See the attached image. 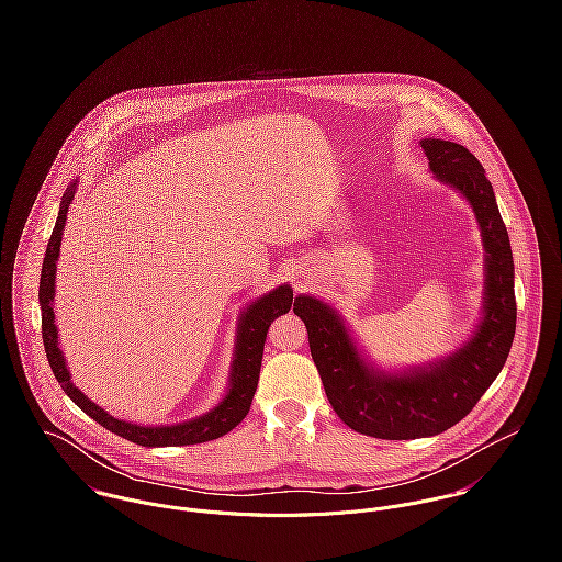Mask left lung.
<instances>
[{
	"label": "left lung",
	"mask_w": 562,
	"mask_h": 562,
	"mask_svg": "<svg viewBox=\"0 0 562 562\" xmlns=\"http://www.w3.org/2000/svg\"><path fill=\"white\" fill-rule=\"evenodd\" d=\"M422 149L432 175L468 199L481 225L484 305L474 335L435 363L394 374L359 355L330 305L314 296L294 301L333 411L352 430L379 439L432 437L461 422L504 368L515 337V266L491 181L463 145L426 138Z\"/></svg>",
	"instance_id": "1"
}]
</instances>
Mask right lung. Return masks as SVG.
I'll return each instance as SVG.
<instances>
[{"label": "right lung", "instance_id": "right-lung-1", "mask_svg": "<svg viewBox=\"0 0 562 562\" xmlns=\"http://www.w3.org/2000/svg\"><path fill=\"white\" fill-rule=\"evenodd\" d=\"M78 181L71 183L60 201V212L56 218V227L52 232V238L45 250L43 268H41V285H38V303H41V316H43V344L47 352V361L52 366V372L65 394L80 406L86 415H90L97 424L108 428L110 432L134 441L145 448H160V446H192L218 439L234 430L241 419L246 417L250 402L257 390L259 381V368H261V355L266 344V333L270 322L290 312L294 292L290 285H279L277 290L263 294L255 303H250L241 312L238 324V341H236V357L232 366V379L229 390L225 398L218 402L212 411L170 426H138L132 422H123L112 417L108 411H103L99 404L83 396L80 390L71 383V374L67 370L65 357L58 348V328L54 318V294H56V261L60 255L63 232L67 225V212L76 196Z\"/></svg>", "mask_w": 562, "mask_h": 562}]
</instances>
